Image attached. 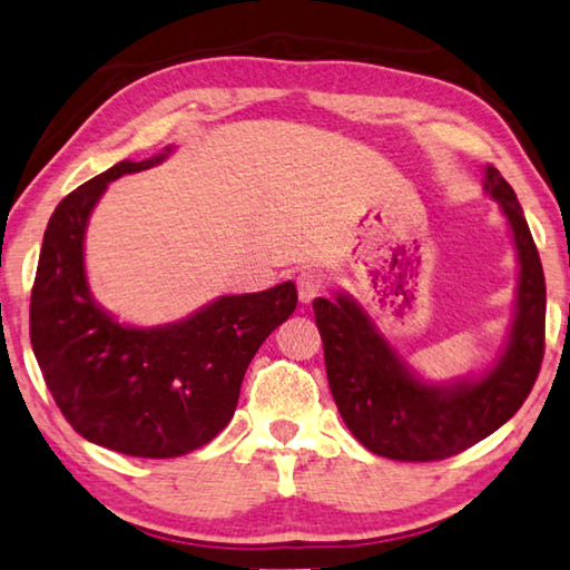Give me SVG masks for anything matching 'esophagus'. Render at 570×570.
<instances>
[{
	"label": "esophagus",
	"mask_w": 570,
	"mask_h": 570,
	"mask_svg": "<svg viewBox=\"0 0 570 570\" xmlns=\"http://www.w3.org/2000/svg\"><path fill=\"white\" fill-rule=\"evenodd\" d=\"M295 283H297V293H301L303 303H311L313 297H318L325 287L323 275L318 273V269H311V267L301 269L295 277Z\"/></svg>",
	"instance_id": "34e87169"
}]
</instances>
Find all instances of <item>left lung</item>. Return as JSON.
<instances>
[{"label": "left lung", "mask_w": 570, "mask_h": 570, "mask_svg": "<svg viewBox=\"0 0 570 570\" xmlns=\"http://www.w3.org/2000/svg\"><path fill=\"white\" fill-rule=\"evenodd\" d=\"M484 189L508 217L520 263L510 341L484 376L450 386L426 384L404 366L356 301L348 295L313 301L335 406L373 454L399 462L460 454L505 424L535 384L546 351L543 265L515 191L495 166L484 171Z\"/></svg>", "instance_id": "8db88e82"}]
</instances>
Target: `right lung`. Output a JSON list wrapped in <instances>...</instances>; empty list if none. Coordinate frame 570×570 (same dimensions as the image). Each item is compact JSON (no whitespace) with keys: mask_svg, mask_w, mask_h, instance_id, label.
I'll use <instances>...</instances> for the list:
<instances>
[{"mask_svg":"<svg viewBox=\"0 0 570 570\" xmlns=\"http://www.w3.org/2000/svg\"><path fill=\"white\" fill-rule=\"evenodd\" d=\"M169 156L120 161L65 197L45 229L30 301V341L55 404L88 442L169 460L229 424L249 361L297 305L293 283L222 295L181 323L130 328L96 305L82 239L108 181Z\"/></svg>","mask_w":570,"mask_h":570,"instance_id":"right-lung-1","label":"right lung"}]
</instances>
